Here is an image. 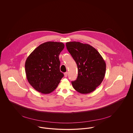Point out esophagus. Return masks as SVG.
<instances>
[{"label":"esophagus","mask_w":133,"mask_h":133,"mask_svg":"<svg viewBox=\"0 0 133 133\" xmlns=\"http://www.w3.org/2000/svg\"><path fill=\"white\" fill-rule=\"evenodd\" d=\"M64 76L65 77H66L67 76V75H68V73L67 72H65V73H64Z\"/></svg>","instance_id":"esophagus-1"}]
</instances>
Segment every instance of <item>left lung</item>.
<instances>
[{
    "mask_svg": "<svg viewBox=\"0 0 133 133\" xmlns=\"http://www.w3.org/2000/svg\"><path fill=\"white\" fill-rule=\"evenodd\" d=\"M66 46L78 70L77 79L71 82L73 88L81 94L91 93L104 78L106 69L105 60L90 45L73 41L67 42Z\"/></svg>",
    "mask_w": 133,
    "mask_h": 133,
    "instance_id": "8db88e82",
    "label": "left lung"
}]
</instances>
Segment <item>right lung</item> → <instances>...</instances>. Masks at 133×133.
Instances as JSON below:
<instances>
[{
  "mask_svg": "<svg viewBox=\"0 0 133 133\" xmlns=\"http://www.w3.org/2000/svg\"><path fill=\"white\" fill-rule=\"evenodd\" d=\"M64 48L62 42H46L35 48L26 59L27 79L39 92L45 94L52 92L63 78L59 55Z\"/></svg>",
  "mask_w": 133,
  "mask_h": 133,
  "instance_id": "add662e5",
  "label": "right lung"
}]
</instances>
